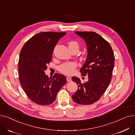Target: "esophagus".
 <instances>
[{
	"mask_svg": "<svg viewBox=\"0 0 135 135\" xmlns=\"http://www.w3.org/2000/svg\"><path fill=\"white\" fill-rule=\"evenodd\" d=\"M66 79H67V81L68 82H69V81H72L71 78H70V77H69V76L66 77Z\"/></svg>",
	"mask_w": 135,
	"mask_h": 135,
	"instance_id": "34e87169",
	"label": "esophagus"
}]
</instances>
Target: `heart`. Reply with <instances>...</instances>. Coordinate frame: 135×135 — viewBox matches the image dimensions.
I'll return each mask as SVG.
<instances>
[{
    "label": "heart",
    "mask_w": 135,
    "mask_h": 135,
    "mask_svg": "<svg viewBox=\"0 0 135 135\" xmlns=\"http://www.w3.org/2000/svg\"><path fill=\"white\" fill-rule=\"evenodd\" d=\"M68 47L71 51L74 49H79V45L76 41L71 40L68 42ZM77 67V63L75 62H69L63 63L59 66L58 70L61 73L65 75H71L74 72L75 68Z\"/></svg>",
    "instance_id": "obj_1"
}]
</instances>
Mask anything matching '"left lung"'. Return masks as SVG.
Segmentation results:
<instances>
[{
	"mask_svg": "<svg viewBox=\"0 0 135 135\" xmlns=\"http://www.w3.org/2000/svg\"><path fill=\"white\" fill-rule=\"evenodd\" d=\"M85 41L88 56L80 71L88 75V81L82 84L79 78L73 76L78 85L73 100L79 104H93L101 98L111 81L115 57L109 42L94 32H75Z\"/></svg>",
	"mask_w": 135,
	"mask_h": 135,
	"instance_id": "8db88e82",
	"label": "left lung"
}]
</instances>
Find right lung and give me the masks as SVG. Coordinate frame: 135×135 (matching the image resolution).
Returning a JSON list of instances; mask_svg holds the SVG:
<instances>
[{
    "mask_svg": "<svg viewBox=\"0 0 135 135\" xmlns=\"http://www.w3.org/2000/svg\"><path fill=\"white\" fill-rule=\"evenodd\" d=\"M65 32H43L34 35L24 44L20 54L18 76L27 97L39 105H49L56 100L59 91L66 83L65 76L45 73L52 60L54 49Z\"/></svg>",
    "mask_w": 135,
    "mask_h": 135,
    "instance_id": "obj_1",
    "label": "right lung"
}]
</instances>
